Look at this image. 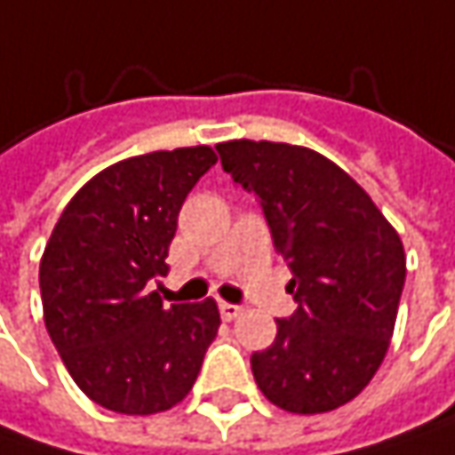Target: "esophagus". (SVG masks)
Returning a JSON list of instances; mask_svg holds the SVG:
<instances>
[{
	"label": "esophagus",
	"mask_w": 455,
	"mask_h": 455,
	"mask_svg": "<svg viewBox=\"0 0 455 455\" xmlns=\"http://www.w3.org/2000/svg\"><path fill=\"white\" fill-rule=\"evenodd\" d=\"M238 313H241V306H235V303H220V315H222V321H233Z\"/></svg>",
	"instance_id": "obj_1"
}]
</instances>
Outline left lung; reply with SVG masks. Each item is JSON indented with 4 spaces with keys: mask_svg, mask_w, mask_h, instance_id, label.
<instances>
[{
    "mask_svg": "<svg viewBox=\"0 0 455 455\" xmlns=\"http://www.w3.org/2000/svg\"><path fill=\"white\" fill-rule=\"evenodd\" d=\"M225 173L256 194L292 279L298 310L276 318L272 347L251 355L279 409L321 414L352 402L380 368L406 279L404 245L373 199L308 147L233 140Z\"/></svg>",
    "mask_w": 455,
    "mask_h": 455,
    "instance_id": "8db88e82",
    "label": "left lung"
}]
</instances>
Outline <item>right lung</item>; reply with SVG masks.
<instances>
[{
  "instance_id": "add662e5",
  "label": "right lung",
  "mask_w": 455,
  "mask_h": 455,
  "mask_svg": "<svg viewBox=\"0 0 455 455\" xmlns=\"http://www.w3.org/2000/svg\"><path fill=\"white\" fill-rule=\"evenodd\" d=\"M217 155L160 149L90 179L64 207L41 259L44 321L75 383L118 414L186 399L220 329L217 303L165 308L149 282L168 275L179 212Z\"/></svg>"
}]
</instances>
